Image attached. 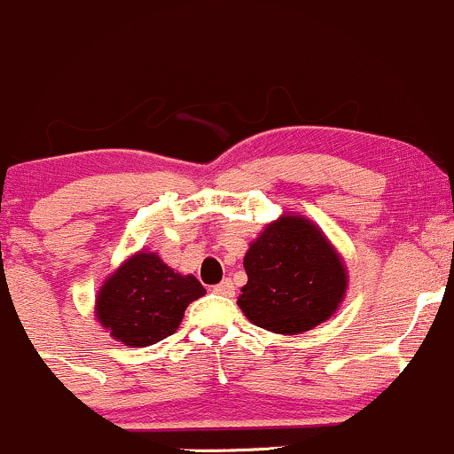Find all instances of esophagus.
<instances>
[{"mask_svg": "<svg viewBox=\"0 0 454 454\" xmlns=\"http://www.w3.org/2000/svg\"><path fill=\"white\" fill-rule=\"evenodd\" d=\"M213 293L222 294V296H232L234 294V286L231 279H223L217 286H213Z\"/></svg>", "mask_w": 454, "mask_h": 454, "instance_id": "34e87169", "label": "esophagus"}]
</instances>
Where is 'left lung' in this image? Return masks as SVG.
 Segmentation results:
<instances>
[{"mask_svg": "<svg viewBox=\"0 0 454 454\" xmlns=\"http://www.w3.org/2000/svg\"><path fill=\"white\" fill-rule=\"evenodd\" d=\"M247 284L237 303L252 325L301 335L335 316L346 299L348 269L331 239L309 217L281 213L249 243Z\"/></svg>", "mask_w": 454, "mask_h": 454, "instance_id": "8db88e82", "label": "left lung"}]
</instances>
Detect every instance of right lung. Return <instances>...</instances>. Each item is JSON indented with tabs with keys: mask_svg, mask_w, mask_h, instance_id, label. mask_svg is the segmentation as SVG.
Wrapping results in <instances>:
<instances>
[{
	"mask_svg": "<svg viewBox=\"0 0 454 454\" xmlns=\"http://www.w3.org/2000/svg\"><path fill=\"white\" fill-rule=\"evenodd\" d=\"M205 293L194 275L176 273L158 252L140 249L104 279L93 314L113 340L147 348L173 335L185 307Z\"/></svg>",
	"mask_w": 454,
	"mask_h": 454,
	"instance_id": "1",
	"label": "right lung"
}]
</instances>
